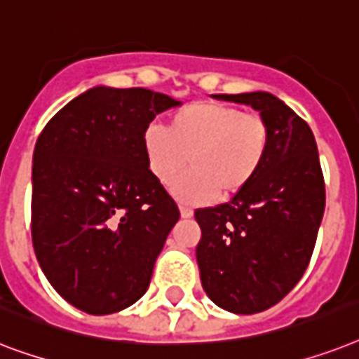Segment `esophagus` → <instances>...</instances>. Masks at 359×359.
Listing matches in <instances>:
<instances>
[{
    "instance_id": "esophagus-1",
    "label": "esophagus",
    "mask_w": 359,
    "mask_h": 359,
    "mask_svg": "<svg viewBox=\"0 0 359 359\" xmlns=\"http://www.w3.org/2000/svg\"><path fill=\"white\" fill-rule=\"evenodd\" d=\"M180 213H182V219H193L194 211L191 208H180Z\"/></svg>"
}]
</instances>
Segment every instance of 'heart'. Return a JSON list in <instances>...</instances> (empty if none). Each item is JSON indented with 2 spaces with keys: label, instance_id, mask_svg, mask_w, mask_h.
<instances>
[{
  "label": "heart",
  "instance_id": "obj_1",
  "mask_svg": "<svg viewBox=\"0 0 359 359\" xmlns=\"http://www.w3.org/2000/svg\"><path fill=\"white\" fill-rule=\"evenodd\" d=\"M146 163L163 185L189 161L191 170L172 185L182 203H202L245 191L271 151V128L256 113L220 102H196L172 114L168 130L150 126L142 135Z\"/></svg>",
  "mask_w": 359,
  "mask_h": 359
}]
</instances>
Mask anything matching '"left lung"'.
Returning a JSON list of instances; mask_svg holds the SVG:
<instances>
[{"mask_svg": "<svg viewBox=\"0 0 359 359\" xmlns=\"http://www.w3.org/2000/svg\"><path fill=\"white\" fill-rule=\"evenodd\" d=\"M215 98L259 111L271 128V151L245 191L194 211L202 229L200 280L226 311L259 313L280 302L308 269L325 215V177L309 126L282 100L269 93Z\"/></svg>", "mask_w": 359, "mask_h": 359, "instance_id": "1", "label": "left lung"}]
</instances>
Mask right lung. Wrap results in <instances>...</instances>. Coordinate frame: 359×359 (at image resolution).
Here are the masks:
<instances>
[{
  "label": "right lung",
  "mask_w": 359,
  "mask_h": 359,
  "mask_svg": "<svg viewBox=\"0 0 359 359\" xmlns=\"http://www.w3.org/2000/svg\"><path fill=\"white\" fill-rule=\"evenodd\" d=\"M176 105L148 88L94 87L39 135L34 254L57 293L85 313H114L137 302L180 219L142 148L151 120Z\"/></svg>",
  "instance_id": "add662e5"
}]
</instances>
